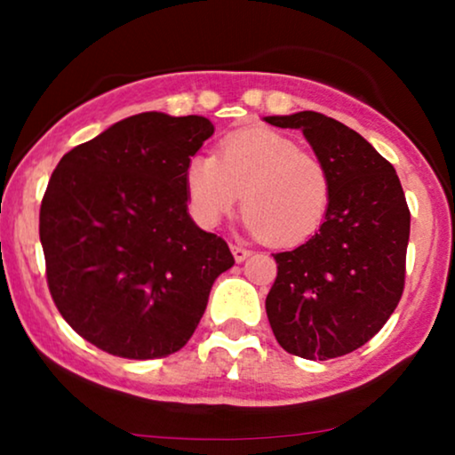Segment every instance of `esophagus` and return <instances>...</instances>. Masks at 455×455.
I'll use <instances>...</instances> for the list:
<instances>
[{
    "label": "esophagus",
    "instance_id": "obj_1",
    "mask_svg": "<svg viewBox=\"0 0 455 455\" xmlns=\"http://www.w3.org/2000/svg\"><path fill=\"white\" fill-rule=\"evenodd\" d=\"M231 252H233V257H235V260H237V263H242V260L250 257V250L242 243H231Z\"/></svg>",
    "mask_w": 455,
    "mask_h": 455
}]
</instances>
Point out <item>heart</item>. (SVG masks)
<instances>
[{"instance_id": "obj_1", "label": "heart", "mask_w": 455, "mask_h": 455, "mask_svg": "<svg viewBox=\"0 0 455 455\" xmlns=\"http://www.w3.org/2000/svg\"><path fill=\"white\" fill-rule=\"evenodd\" d=\"M184 184L192 218L205 228L218 227L243 192L250 231L271 245L310 239L331 205L325 162L269 128L237 130L220 140L218 156H192Z\"/></svg>"}]
</instances>
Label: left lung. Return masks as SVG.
Segmentation results:
<instances>
[{"label":"left lung","instance_id":"1","mask_svg":"<svg viewBox=\"0 0 455 455\" xmlns=\"http://www.w3.org/2000/svg\"><path fill=\"white\" fill-rule=\"evenodd\" d=\"M304 132L331 175L325 222L289 252L265 310L275 340L304 359L342 357L387 323L404 291L411 212L395 169L372 145L323 113L271 115Z\"/></svg>","mask_w":455,"mask_h":455}]
</instances>
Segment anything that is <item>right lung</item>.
<instances>
[{
  "mask_svg": "<svg viewBox=\"0 0 455 455\" xmlns=\"http://www.w3.org/2000/svg\"><path fill=\"white\" fill-rule=\"evenodd\" d=\"M213 134L201 115L139 113L76 145L40 205L46 282L81 338L126 359L190 340L235 259L188 213L184 173Z\"/></svg>",
  "mask_w": 455,
  "mask_h": 455,
  "instance_id": "add662e5",
  "label": "right lung"
}]
</instances>
